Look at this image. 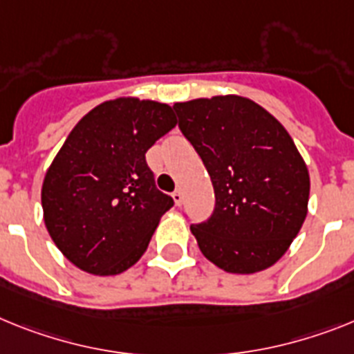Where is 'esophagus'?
Here are the masks:
<instances>
[{
    "mask_svg": "<svg viewBox=\"0 0 354 354\" xmlns=\"http://www.w3.org/2000/svg\"><path fill=\"white\" fill-rule=\"evenodd\" d=\"M172 200H174V203H176L178 207H180V205H182V201H183V194H182V191H180V189H178V191L172 192Z\"/></svg>",
    "mask_w": 354,
    "mask_h": 354,
    "instance_id": "esophagus-1",
    "label": "esophagus"
}]
</instances>
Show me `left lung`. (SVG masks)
<instances>
[{"label": "left lung", "mask_w": 354, "mask_h": 354, "mask_svg": "<svg viewBox=\"0 0 354 354\" xmlns=\"http://www.w3.org/2000/svg\"><path fill=\"white\" fill-rule=\"evenodd\" d=\"M178 126L203 160L216 207L191 225L201 254L228 273L270 268L308 214L310 172L277 118L239 95L176 102Z\"/></svg>", "instance_id": "8db88e82"}]
</instances>
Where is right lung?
<instances>
[{
	"label": "right lung",
	"mask_w": 354,
	"mask_h": 354,
	"mask_svg": "<svg viewBox=\"0 0 354 354\" xmlns=\"http://www.w3.org/2000/svg\"><path fill=\"white\" fill-rule=\"evenodd\" d=\"M171 106L136 97L99 104L71 129L44 174V225L77 268L117 275L140 259L174 201L145 153L176 126Z\"/></svg>",
	"instance_id": "1"
}]
</instances>
